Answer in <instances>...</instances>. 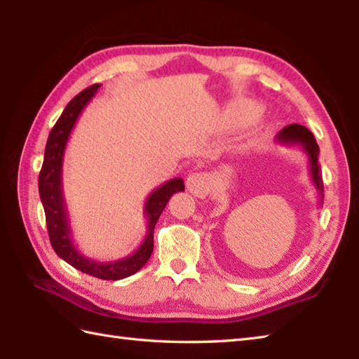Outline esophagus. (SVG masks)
<instances>
[{"instance_id": "obj_1", "label": "esophagus", "mask_w": 359, "mask_h": 359, "mask_svg": "<svg viewBox=\"0 0 359 359\" xmlns=\"http://www.w3.org/2000/svg\"><path fill=\"white\" fill-rule=\"evenodd\" d=\"M187 188L191 194L197 197H205L210 193V188H211L210 175L205 172L189 174L187 179Z\"/></svg>"}]
</instances>
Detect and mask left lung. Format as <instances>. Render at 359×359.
Returning a JSON list of instances; mask_svg holds the SVG:
<instances>
[{"instance_id": "1", "label": "left lung", "mask_w": 359, "mask_h": 359, "mask_svg": "<svg viewBox=\"0 0 359 359\" xmlns=\"http://www.w3.org/2000/svg\"><path fill=\"white\" fill-rule=\"evenodd\" d=\"M276 142L280 144H297L304 149L309 158L310 177L318 191L319 205L324 202V184L321 177V166H319V147L315 140V135L302 125H288L276 135Z\"/></svg>"}]
</instances>
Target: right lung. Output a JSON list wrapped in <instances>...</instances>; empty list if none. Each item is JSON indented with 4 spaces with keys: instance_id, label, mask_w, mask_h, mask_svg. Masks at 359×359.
Wrapping results in <instances>:
<instances>
[{
    "instance_id": "right-lung-1",
    "label": "right lung",
    "mask_w": 359,
    "mask_h": 359,
    "mask_svg": "<svg viewBox=\"0 0 359 359\" xmlns=\"http://www.w3.org/2000/svg\"><path fill=\"white\" fill-rule=\"evenodd\" d=\"M100 86L102 85H93L75 95L67 103L55 126L52 128L48 143H46L40 177H38V191H40V199L44 208L49 239L55 253L74 269L90 274V276L104 280H117L131 276L148 262L152 248H154V226L157 220L172 194L184 191L185 185L180 177H175L149 193L143 208L144 217H147V234H144L140 247L133 255L120 257L117 261L98 262L85 256L75 247L69 212H67L63 194V158L67 140H69L81 111L93 100Z\"/></svg>"
}]
</instances>
